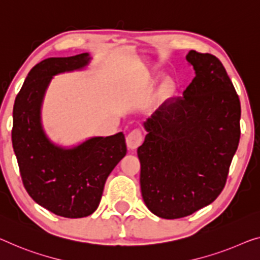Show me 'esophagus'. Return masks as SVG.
I'll use <instances>...</instances> for the list:
<instances>
[{
	"mask_svg": "<svg viewBox=\"0 0 260 260\" xmlns=\"http://www.w3.org/2000/svg\"><path fill=\"white\" fill-rule=\"evenodd\" d=\"M141 142H142V133L140 128H134L133 131H131L128 135L126 137L127 147L131 149L138 148V147L141 145Z\"/></svg>",
	"mask_w": 260,
	"mask_h": 260,
	"instance_id": "1",
	"label": "esophagus"
}]
</instances>
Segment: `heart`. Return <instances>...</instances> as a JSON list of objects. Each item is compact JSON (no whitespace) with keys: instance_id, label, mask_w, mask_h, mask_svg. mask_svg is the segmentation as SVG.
<instances>
[{"instance_id":"obj_1","label":"heart","mask_w":260,"mask_h":260,"mask_svg":"<svg viewBox=\"0 0 260 260\" xmlns=\"http://www.w3.org/2000/svg\"><path fill=\"white\" fill-rule=\"evenodd\" d=\"M170 90H172V85H170V84H165L164 90H162V93H164V94H168V93L170 92Z\"/></svg>"}]
</instances>
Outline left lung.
<instances>
[{
	"mask_svg": "<svg viewBox=\"0 0 260 260\" xmlns=\"http://www.w3.org/2000/svg\"><path fill=\"white\" fill-rule=\"evenodd\" d=\"M195 78L143 123L138 148L147 208L161 218L189 216L222 192L241 138V102L218 58L190 50Z\"/></svg>",
	"mask_w": 260,
	"mask_h": 260,
	"instance_id": "obj_1",
	"label": "left lung"
}]
</instances>
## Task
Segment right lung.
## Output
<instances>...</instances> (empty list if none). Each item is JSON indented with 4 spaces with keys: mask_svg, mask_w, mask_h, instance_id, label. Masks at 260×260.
I'll return each mask as SVG.
<instances>
[{
    "mask_svg": "<svg viewBox=\"0 0 260 260\" xmlns=\"http://www.w3.org/2000/svg\"><path fill=\"white\" fill-rule=\"evenodd\" d=\"M90 59L80 53L42 60L31 69L14 104L11 140L23 185L37 204L67 218L96 210L108 175L127 152L122 132L67 149L53 145L42 128L41 106L52 76L83 69Z\"/></svg>",
    "mask_w": 260,
    "mask_h": 260,
    "instance_id": "right-lung-1",
    "label": "right lung"
}]
</instances>
